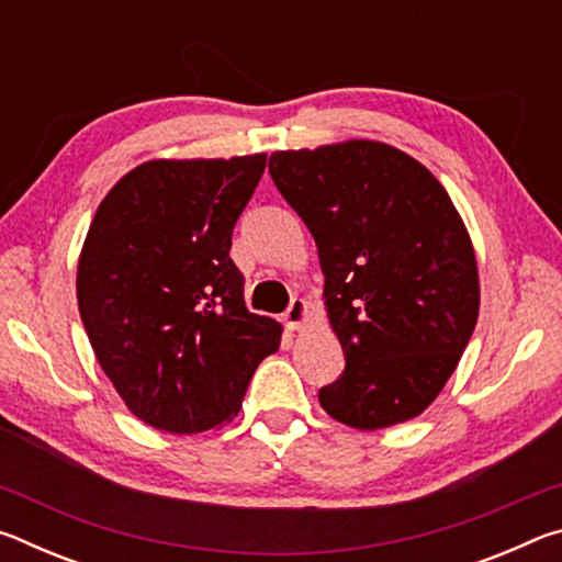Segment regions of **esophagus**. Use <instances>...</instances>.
I'll list each match as a JSON object with an SVG mask.
<instances>
[{"label": "esophagus", "instance_id": "obj_1", "mask_svg": "<svg viewBox=\"0 0 562 562\" xmlns=\"http://www.w3.org/2000/svg\"><path fill=\"white\" fill-rule=\"evenodd\" d=\"M307 319H310V302L302 297H294L288 312H284V325H288V329L297 331L307 325Z\"/></svg>", "mask_w": 562, "mask_h": 562}]
</instances>
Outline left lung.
I'll use <instances>...</instances> for the list:
<instances>
[{"label": "left lung", "instance_id": "left-lung-1", "mask_svg": "<svg viewBox=\"0 0 562 562\" xmlns=\"http://www.w3.org/2000/svg\"><path fill=\"white\" fill-rule=\"evenodd\" d=\"M270 176L310 227L347 367L319 404L359 431L429 408L479 319L471 235L446 188L404 150L367 138L274 150Z\"/></svg>", "mask_w": 562, "mask_h": 562}]
</instances>
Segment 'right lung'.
<instances>
[{
  "instance_id": "obj_1",
  "label": "right lung",
  "mask_w": 562,
  "mask_h": 562,
  "mask_svg": "<svg viewBox=\"0 0 562 562\" xmlns=\"http://www.w3.org/2000/svg\"><path fill=\"white\" fill-rule=\"evenodd\" d=\"M265 160H148L93 215L76 270L81 322L123 404L154 429H221L280 349L282 325L247 312L231 260Z\"/></svg>"
}]
</instances>
